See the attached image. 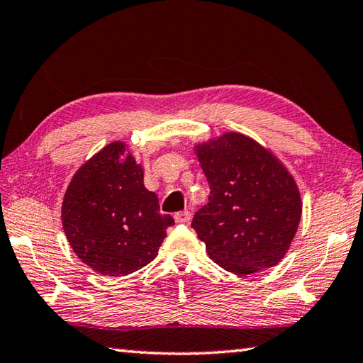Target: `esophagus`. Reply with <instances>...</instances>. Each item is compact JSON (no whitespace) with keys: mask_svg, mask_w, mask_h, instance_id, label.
Returning <instances> with one entry per match:
<instances>
[{"mask_svg":"<svg viewBox=\"0 0 363 363\" xmlns=\"http://www.w3.org/2000/svg\"><path fill=\"white\" fill-rule=\"evenodd\" d=\"M191 220V214L189 211H181L174 214V222L176 223H189Z\"/></svg>","mask_w":363,"mask_h":363,"instance_id":"1","label":"esophagus"}]
</instances>
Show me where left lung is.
I'll return each mask as SVG.
<instances>
[{
    "mask_svg": "<svg viewBox=\"0 0 363 363\" xmlns=\"http://www.w3.org/2000/svg\"><path fill=\"white\" fill-rule=\"evenodd\" d=\"M209 203L191 222L211 259L248 275L285 258L302 217L299 187L271 149L239 132L195 145Z\"/></svg>",
    "mask_w": 363,
    "mask_h": 363,
    "instance_id": "left-lung-1",
    "label": "left lung"
}]
</instances>
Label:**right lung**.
Listing matches in <instances>:
<instances>
[{"instance_id":"1","label":"right lung","mask_w":363,"mask_h":363,"mask_svg":"<svg viewBox=\"0 0 363 363\" xmlns=\"http://www.w3.org/2000/svg\"><path fill=\"white\" fill-rule=\"evenodd\" d=\"M143 173L127 145L113 141L77 169L64 194V233L97 274L124 277L149 264L174 225L172 216L160 214Z\"/></svg>"}]
</instances>
